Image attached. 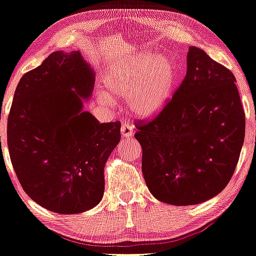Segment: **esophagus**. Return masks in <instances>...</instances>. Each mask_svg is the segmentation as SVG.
I'll return each mask as SVG.
<instances>
[{"instance_id": "1", "label": "esophagus", "mask_w": 256, "mask_h": 256, "mask_svg": "<svg viewBox=\"0 0 256 256\" xmlns=\"http://www.w3.org/2000/svg\"><path fill=\"white\" fill-rule=\"evenodd\" d=\"M120 131H122V136H123L124 138H130V136H133L134 126L130 123H123L120 126Z\"/></svg>"}]
</instances>
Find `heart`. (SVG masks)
<instances>
[{"instance_id":"obj_1","label":"heart","mask_w":256,"mask_h":256,"mask_svg":"<svg viewBox=\"0 0 256 256\" xmlns=\"http://www.w3.org/2000/svg\"><path fill=\"white\" fill-rule=\"evenodd\" d=\"M176 72L166 57L142 52L130 62H120L102 76V82L115 98H128L132 110L141 116H154L166 106L172 93ZM104 104H112L114 98L98 92Z\"/></svg>"}]
</instances>
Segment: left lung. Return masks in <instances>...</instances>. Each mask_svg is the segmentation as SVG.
<instances>
[{"label": "left lung", "instance_id": "left-lung-1", "mask_svg": "<svg viewBox=\"0 0 256 256\" xmlns=\"http://www.w3.org/2000/svg\"><path fill=\"white\" fill-rule=\"evenodd\" d=\"M245 125L234 74L190 47L188 72L172 98L152 120H136L150 193L190 206L222 192L239 161Z\"/></svg>", "mask_w": 256, "mask_h": 256}]
</instances>
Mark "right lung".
Listing matches in <instances>:
<instances>
[{"instance_id": "1", "label": "right lung", "mask_w": 256, "mask_h": 256, "mask_svg": "<svg viewBox=\"0 0 256 256\" xmlns=\"http://www.w3.org/2000/svg\"><path fill=\"white\" fill-rule=\"evenodd\" d=\"M94 72L79 52H54L22 76L8 117L11 163L26 194L48 210L78 214L104 192V164L120 123L84 112Z\"/></svg>"}]
</instances>
